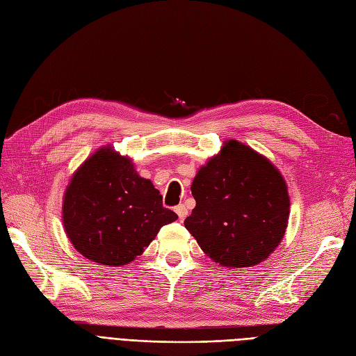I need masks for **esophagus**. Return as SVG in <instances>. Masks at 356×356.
<instances>
[{
    "label": "esophagus",
    "instance_id": "34e87169",
    "mask_svg": "<svg viewBox=\"0 0 356 356\" xmlns=\"http://www.w3.org/2000/svg\"><path fill=\"white\" fill-rule=\"evenodd\" d=\"M175 213H177V215H178V218L182 220V219H186V218H187L188 211H187V207L184 206V204H178V206L175 207Z\"/></svg>",
    "mask_w": 356,
    "mask_h": 356
}]
</instances>
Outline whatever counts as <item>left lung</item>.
I'll return each mask as SVG.
<instances>
[{
	"mask_svg": "<svg viewBox=\"0 0 356 356\" xmlns=\"http://www.w3.org/2000/svg\"><path fill=\"white\" fill-rule=\"evenodd\" d=\"M195 207L184 220L200 249L227 268L264 262L286 234L290 197L284 177L264 154L227 140L195 174Z\"/></svg>",
	"mask_w": 356,
	"mask_h": 356,
	"instance_id": "1",
	"label": "left lung"
}]
</instances>
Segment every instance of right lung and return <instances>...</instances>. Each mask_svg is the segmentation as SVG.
Wrapping results in <instances>:
<instances>
[{
    "label": "right lung",
    "mask_w": 356,
    "mask_h": 356,
    "mask_svg": "<svg viewBox=\"0 0 356 356\" xmlns=\"http://www.w3.org/2000/svg\"><path fill=\"white\" fill-rule=\"evenodd\" d=\"M61 219L67 238L83 257L120 266L140 256L159 229L178 216L162 206L161 193L138 175L132 159L108 144L72 175Z\"/></svg>",
    "instance_id": "add662e5"
}]
</instances>
